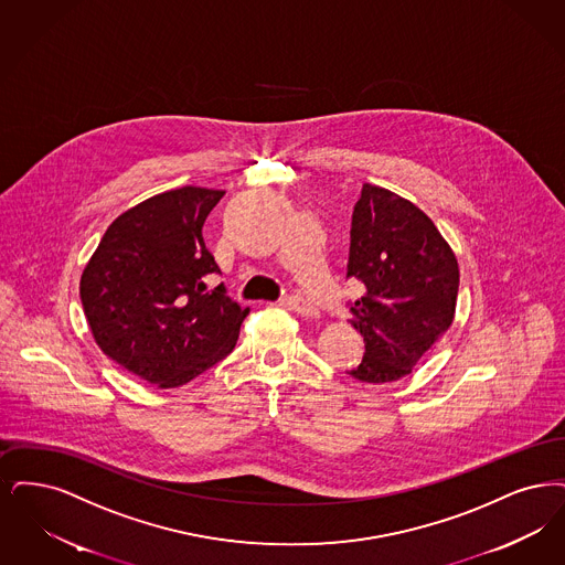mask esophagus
<instances>
[{
  "instance_id": "esophagus-1",
  "label": "esophagus",
  "mask_w": 565,
  "mask_h": 565,
  "mask_svg": "<svg viewBox=\"0 0 565 565\" xmlns=\"http://www.w3.org/2000/svg\"><path fill=\"white\" fill-rule=\"evenodd\" d=\"M287 306L297 312L299 317H303V319H315L317 317V310L303 299V297H299V295H291V297H287Z\"/></svg>"
}]
</instances>
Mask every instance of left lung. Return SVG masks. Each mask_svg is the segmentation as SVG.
<instances>
[{
  "instance_id": "obj_1",
  "label": "left lung",
  "mask_w": 565,
  "mask_h": 565,
  "mask_svg": "<svg viewBox=\"0 0 565 565\" xmlns=\"http://www.w3.org/2000/svg\"><path fill=\"white\" fill-rule=\"evenodd\" d=\"M345 278L365 285L350 303L365 356L348 375L384 384L412 373L454 322L460 270L454 250L416 204L365 183L352 211Z\"/></svg>"
}]
</instances>
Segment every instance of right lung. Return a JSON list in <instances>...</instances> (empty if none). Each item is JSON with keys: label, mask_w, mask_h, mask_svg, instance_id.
<instances>
[{"label": "right lung", "mask_w": 565, "mask_h": 565, "mask_svg": "<svg viewBox=\"0 0 565 565\" xmlns=\"http://www.w3.org/2000/svg\"><path fill=\"white\" fill-rule=\"evenodd\" d=\"M225 192L179 188L122 213L84 268L79 297L98 348L158 388H177L236 345L248 308L213 291L202 225Z\"/></svg>", "instance_id": "add662e5"}]
</instances>
